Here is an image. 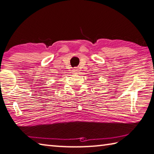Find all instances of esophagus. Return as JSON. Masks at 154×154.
<instances>
[{
    "mask_svg": "<svg viewBox=\"0 0 154 154\" xmlns=\"http://www.w3.org/2000/svg\"><path fill=\"white\" fill-rule=\"evenodd\" d=\"M72 71H73V73H78V72L79 71V69L76 68V67H75V68L73 69Z\"/></svg>",
    "mask_w": 154,
    "mask_h": 154,
    "instance_id": "esophagus-1",
    "label": "esophagus"
}]
</instances>
